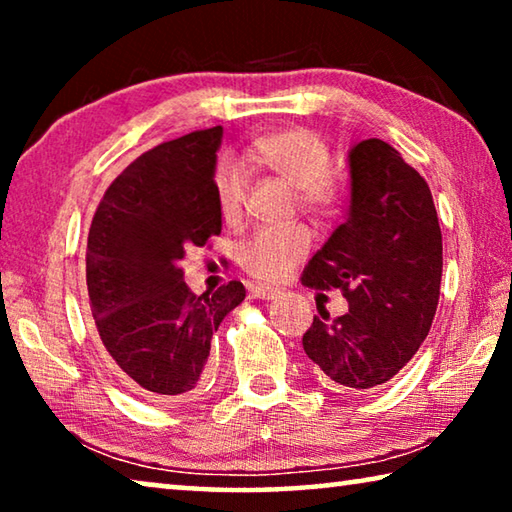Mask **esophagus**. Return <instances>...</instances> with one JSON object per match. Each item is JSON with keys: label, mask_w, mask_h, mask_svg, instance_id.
Returning <instances> with one entry per match:
<instances>
[{"label": "esophagus", "mask_w": 512, "mask_h": 512, "mask_svg": "<svg viewBox=\"0 0 512 512\" xmlns=\"http://www.w3.org/2000/svg\"><path fill=\"white\" fill-rule=\"evenodd\" d=\"M280 296V291L273 287H266V284H259V287H253V298L257 300H275Z\"/></svg>", "instance_id": "34e87169"}]
</instances>
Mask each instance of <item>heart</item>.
I'll list each match as a JSON object with an SVG mask.
<instances>
[{
  "instance_id": "obj_1",
  "label": "heart",
  "mask_w": 512,
  "mask_h": 512,
  "mask_svg": "<svg viewBox=\"0 0 512 512\" xmlns=\"http://www.w3.org/2000/svg\"><path fill=\"white\" fill-rule=\"evenodd\" d=\"M246 162L275 173L298 189V201L314 214H329L339 201V189L327 176L329 149L323 137L309 128H284L266 133L248 146ZM248 189V171L241 162L223 158L214 169V196L223 221L241 216ZM311 237L305 228L262 230L241 250V264L250 275L266 282H280L307 255Z\"/></svg>"
}]
</instances>
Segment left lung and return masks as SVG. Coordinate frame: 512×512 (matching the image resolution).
Segmentation results:
<instances>
[{"instance_id": "1", "label": "left lung", "mask_w": 512, "mask_h": 512, "mask_svg": "<svg viewBox=\"0 0 512 512\" xmlns=\"http://www.w3.org/2000/svg\"><path fill=\"white\" fill-rule=\"evenodd\" d=\"M345 221L302 271V284L341 289L348 314L318 309L302 348L336 391L393 379L427 339L440 296L443 235L431 189L391 144L370 137L348 151Z\"/></svg>"}]
</instances>
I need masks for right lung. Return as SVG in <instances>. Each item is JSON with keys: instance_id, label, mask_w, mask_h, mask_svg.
<instances>
[{"instance_id": "right-lung-1", "label": "right lung", "mask_w": 512, "mask_h": 512, "mask_svg": "<svg viewBox=\"0 0 512 512\" xmlns=\"http://www.w3.org/2000/svg\"><path fill=\"white\" fill-rule=\"evenodd\" d=\"M223 128L146 151L112 180L94 214L85 277L103 352L137 393L178 402L203 384L210 343L246 289L189 291L187 248L221 232L214 196Z\"/></svg>"}]
</instances>
